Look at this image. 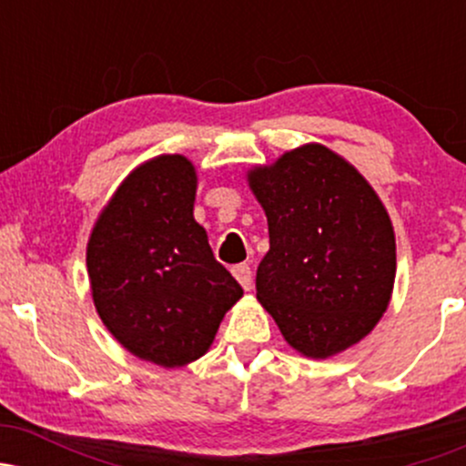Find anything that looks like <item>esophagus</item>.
I'll return each instance as SVG.
<instances>
[{"label":"esophagus","instance_id":"obj_1","mask_svg":"<svg viewBox=\"0 0 466 466\" xmlns=\"http://www.w3.org/2000/svg\"><path fill=\"white\" fill-rule=\"evenodd\" d=\"M232 274L240 282V287H243L245 291H249V289H251V269H249V265L240 263L237 267H232Z\"/></svg>","mask_w":466,"mask_h":466}]
</instances>
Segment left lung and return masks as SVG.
I'll return each mask as SVG.
<instances>
[{"label":"left lung","instance_id":"1","mask_svg":"<svg viewBox=\"0 0 466 466\" xmlns=\"http://www.w3.org/2000/svg\"><path fill=\"white\" fill-rule=\"evenodd\" d=\"M249 186L269 223L256 298L302 355L326 360L357 344L394 287L397 248L383 203L319 144L251 170Z\"/></svg>","mask_w":466,"mask_h":466}]
</instances>
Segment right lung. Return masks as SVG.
Here are the masks:
<instances>
[{
    "label": "right lung",
    "instance_id": "right-lung-1",
    "mask_svg": "<svg viewBox=\"0 0 466 466\" xmlns=\"http://www.w3.org/2000/svg\"><path fill=\"white\" fill-rule=\"evenodd\" d=\"M197 175L181 155L136 168L96 223L87 269L96 311L140 360L175 368L210 349L243 289L192 217Z\"/></svg>",
    "mask_w": 466,
    "mask_h": 466
}]
</instances>
